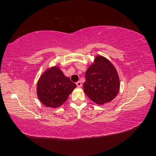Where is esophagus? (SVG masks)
Listing matches in <instances>:
<instances>
[{
	"instance_id": "esophagus-1",
	"label": "esophagus",
	"mask_w": 156,
	"mask_h": 156,
	"mask_svg": "<svg viewBox=\"0 0 156 156\" xmlns=\"http://www.w3.org/2000/svg\"><path fill=\"white\" fill-rule=\"evenodd\" d=\"M76 85H77V87H82V83H80V82H77V83H76Z\"/></svg>"
}]
</instances>
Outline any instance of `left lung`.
Here are the masks:
<instances>
[{"instance_id":"obj_1","label":"left lung","mask_w":156,"mask_h":156,"mask_svg":"<svg viewBox=\"0 0 156 156\" xmlns=\"http://www.w3.org/2000/svg\"><path fill=\"white\" fill-rule=\"evenodd\" d=\"M84 92L94 103L102 105L113 100L120 90V78L113 65L105 58L96 55L85 73Z\"/></svg>"}]
</instances>
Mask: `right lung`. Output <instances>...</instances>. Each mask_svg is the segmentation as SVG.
Wrapping results in <instances>:
<instances>
[{"label":"right lung","mask_w":156,"mask_h":156,"mask_svg":"<svg viewBox=\"0 0 156 156\" xmlns=\"http://www.w3.org/2000/svg\"><path fill=\"white\" fill-rule=\"evenodd\" d=\"M76 84L58 65L47 68L37 82L36 94L41 103L50 108H58L65 103Z\"/></svg>","instance_id":"right-lung-1"}]
</instances>
